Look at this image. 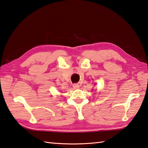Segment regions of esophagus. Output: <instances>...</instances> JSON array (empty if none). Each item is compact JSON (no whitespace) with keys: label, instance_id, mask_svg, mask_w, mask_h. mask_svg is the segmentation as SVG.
Listing matches in <instances>:
<instances>
[{"label":"esophagus","instance_id":"1","mask_svg":"<svg viewBox=\"0 0 148 148\" xmlns=\"http://www.w3.org/2000/svg\"><path fill=\"white\" fill-rule=\"evenodd\" d=\"M73 88H74V89H79V86L78 84H74L73 85Z\"/></svg>","mask_w":148,"mask_h":148}]
</instances>
